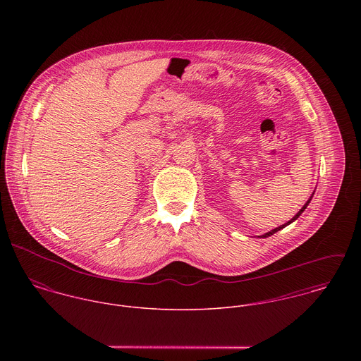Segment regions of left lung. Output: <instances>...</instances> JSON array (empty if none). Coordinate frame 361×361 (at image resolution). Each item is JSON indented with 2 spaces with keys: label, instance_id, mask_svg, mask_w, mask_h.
I'll list each match as a JSON object with an SVG mask.
<instances>
[{
  "label": "left lung",
  "instance_id": "left-lung-1",
  "mask_svg": "<svg viewBox=\"0 0 361 361\" xmlns=\"http://www.w3.org/2000/svg\"><path fill=\"white\" fill-rule=\"evenodd\" d=\"M311 197H312V196H311ZM311 197H310L309 202H307V203H306V204H305V206H303V208H302V209H300V211H299V212H298V214H296V215H295V216H293V218H292V219H290V221H289V222H286V224H285V225H281V226H278V228H275V229H272V231H271V232H268V233H265V235H262V236H261V238H268V236H271V235H274V233H275V232H278V231H281V229H282V228H285V226H286V225H289V224H292V222H293V221H296V219H298V218H299V216H300V215H302V212H303V211H305V209H306V208H307V206H309V203H310V200H311Z\"/></svg>",
  "mask_w": 361,
  "mask_h": 361
}]
</instances>
